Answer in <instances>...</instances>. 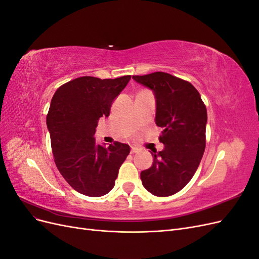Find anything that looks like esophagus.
Here are the masks:
<instances>
[{
  "mask_svg": "<svg viewBox=\"0 0 259 259\" xmlns=\"http://www.w3.org/2000/svg\"><path fill=\"white\" fill-rule=\"evenodd\" d=\"M140 151V149L137 148V147H132V150H131V153H138Z\"/></svg>",
  "mask_w": 259,
  "mask_h": 259,
  "instance_id": "34e87169",
  "label": "esophagus"
}]
</instances>
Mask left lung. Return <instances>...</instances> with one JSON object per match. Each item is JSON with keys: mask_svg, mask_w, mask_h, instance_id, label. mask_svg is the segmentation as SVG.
Here are the masks:
<instances>
[{"mask_svg": "<svg viewBox=\"0 0 259 259\" xmlns=\"http://www.w3.org/2000/svg\"><path fill=\"white\" fill-rule=\"evenodd\" d=\"M155 98V124L162 127V151H153L151 167L140 173L143 186L156 197L180 191L197 171L205 150L207 112L194 86L165 72L133 75Z\"/></svg>", "mask_w": 259, "mask_h": 259, "instance_id": "1", "label": "left lung"}]
</instances>
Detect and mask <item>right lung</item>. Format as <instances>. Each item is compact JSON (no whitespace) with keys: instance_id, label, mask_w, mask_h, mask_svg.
I'll return each instance as SVG.
<instances>
[{"instance_id":"add662e5","label":"right lung","mask_w":259,"mask_h":259,"mask_svg":"<svg viewBox=\"0 0 259 259\" xmlns=\"http://www.w3.org/2000/svg\"><path fill=\"white\" fill-rule=\"evenodd\" d=\"M131 80L81 76L54 94L46 125L54 160L73 189L88 197H103L114 187L119 168L131 149L126 144L98 145L95 135L100 117H108L114 99Z\"/></svg>"}]
</instances>
